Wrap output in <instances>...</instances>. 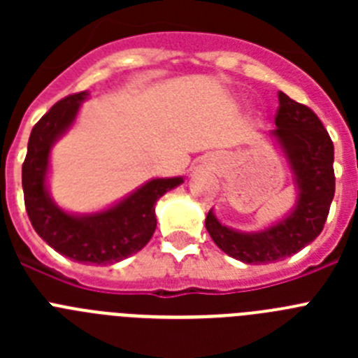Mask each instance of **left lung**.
<instances>
[{
	"label": "left lung",
	"mask_w": 358,
	"mask_h": 358,
	"mask_svg": "<svg viewBox=\"0 0 358 358\" xmlns=\"http://www.w3.org/2000/svg\"><path fill=\"white\" fill-rule=\"evenodd\" d=\"M276 129L267 138L283 154L292 172L296 202L283 217L258 231L222 224L213 210L206 229L218 249L243 264H273L314 242L327 222L335 194L334 143L312 109L278 93Z\"/></svg>",
	"instance_id": "8db88e82"
}]
</instances>
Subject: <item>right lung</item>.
Wrapping results in <instances>:
<instances>
[{
    "label": "right lung",
    "mask_w": 358,
    "mask_h": 358,
    "mask_svg": "<svg viewBox=\"0 0 358 358\" xmlns=\"http://www.w3.org/2000/svg\"><path fill=\"white\" fill-rule=\"evenodd\" d=\"M87 91L66 96L34 125L23 163L28 218L37 235L57 252L80 264L110 265L145 248L157 226L156 202L185 182V177H154L103 210L75 213L50 194L52 148L75 125Z\"/></svg>",
    "instance_id": "obj_1"
}]
</instances>
